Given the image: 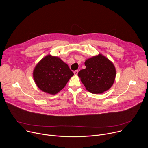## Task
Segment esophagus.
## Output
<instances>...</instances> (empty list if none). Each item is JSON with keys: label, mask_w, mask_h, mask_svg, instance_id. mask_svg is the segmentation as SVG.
I'll use <instances>...</instances> for the list:
<instances>
[{"label": "esophagus", "mask_w": 148, "mask_h": 148, "mask_svg": "<svg viewBox=\"0 0 148 148\" xmlns=\"http://www.w3.org/2000/svg\"><path fill=\"white\" fill-rule=\"evenodd\" d=\"M78 72H79V71H78V70H76V71H74V74H75V75H77V73H78Z\"/></svg>", "instance_id": "1"}]
</instances>
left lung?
<instances>
[{
    "mask_svg": "<svg viewBox=\"0 0 148 148\" xmlns=\"http://www.w3.org/2000/svg\"><path fill=\"white\" fill-rule=\"evenodd\" d=\"M86 68L80 70L78 76L89 92L99 94L112 86L116 77L115 67L108 59L101 54L87 59Z\"/></svg>",
    "mask_w": 148,
    "mask_h": 148,
    "instance_id": "1",
    "label": "left lung"
}]
</instances>
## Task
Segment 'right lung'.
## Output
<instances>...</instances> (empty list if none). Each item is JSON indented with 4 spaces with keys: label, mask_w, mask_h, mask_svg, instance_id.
<instances>
[{
    "label": "right lung",
    "mask_w": 148,
    "mask_h": 148,
    "mask_svg": "<svg viewBox=\"0 0 148 148\" xmlns=\"http://www.w3.org/2000/svg\"><path fill=\"white\" fill-rule=\"evenodd\" d=\"M73 75L66 64L50 55L40 60L33 72L34 80L39 89L52 95L58 93L64 88Z\"/></svg>",
    "instance_id": "obj_1"
}]
</instances>
